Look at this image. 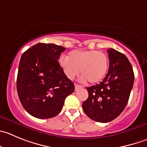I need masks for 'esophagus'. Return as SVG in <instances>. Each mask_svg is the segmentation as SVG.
<instances>
[{
	"label": "esophagus",
	"mask_w": 147,
	"mask_h": 147,
	"mask_svg": "<svg viewBox=\"0 0 147 147\" xmlns=\"http://www.w3.org/2000/svg\"><path fill=\"white\" fill-rule=\"evenodd\" d=\"M82 86H81V85H79V84H75V90L76 91H77L78 89H82Z\"/></svg>",
	"instance_id": "34e87169"
}]
</instances>
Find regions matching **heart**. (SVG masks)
I'll return each mask as SVG.
<instances>
[{
    "label": "heart",
    "mask_w": 147,
    "mask_h": 147,
    "mask_svg": "<svg viewBox=\"0 0 147 147\" xmlns=\"http://www.w3.org/2000/svg\"><path fill=\"white\" fill-rule=\"evenodd\" d=\"M59 64L68 79H73L80 73L82 80L92 84L104 79L109 68V59L105 53L96 50H75L68 58L61 57Z\"/></svg>",
    "instance_id": "1"
}]
</instances>
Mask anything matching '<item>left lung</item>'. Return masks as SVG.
<instances>
[{
  "label": "left lung",
  "mask_w": 147,
  "mask_h": 147,
  "mask_svg": "<svg viewBox=\"0 0 147 147\" xmlns=\"http://www.w3.org/2000/svg\"><path fill=\"white\" fill-rule=\"evenodd\" d=\"M110 65L102 82L87 87L89 97L82 107L89 118L107 123L119 116L127 105L134 82L132 65L124 54L107 50Z\"/></svg>",
  "instance_id": "obj_1"
}]
</instances>
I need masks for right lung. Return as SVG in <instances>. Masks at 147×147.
<instances>
[{"mask_svg":"<svg viewBox=\"0 0 147 147\" xmlns=\"http://www.w3.org/2000/svg\"><path fill=\"white\" fill-rule=\"evenodd\" d=\"M65 50L55 44L38 43L22 54L16 82L18 95L24 108L35 118L55 117L65 98L74 92V84L58 63Z\"/></svg>","mask_w":147,"mask_h":147,"instance_id":"right-lung-1","label":"right lung"}]
</instances>
